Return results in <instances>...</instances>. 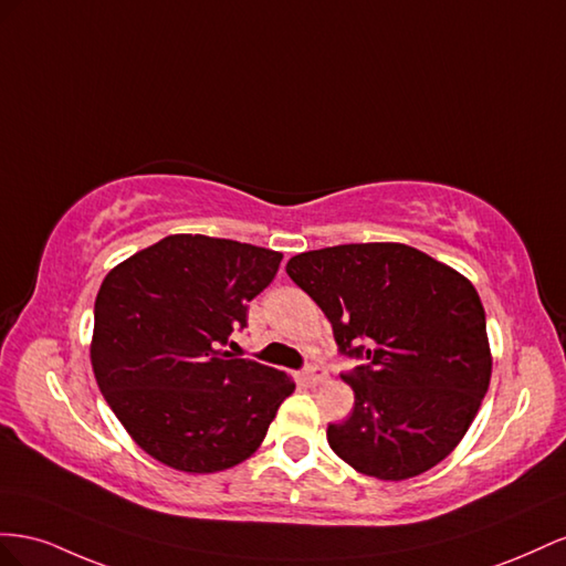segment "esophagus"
<instances>
[{
  "label": "esophagus",
  "instance_id": "34e87169",
  "mask_svg": "<svg viewBox=\"0 0 566 566\" xmlns=\"http://www.w3.org/2000/svg\"><path fill=\"white\" fill-rule=\"evenodd\" d=\"M303 379L308 381L311 386H317V384H322V381L327 379V369L319 367V365H311V367L303 373Z\"/></svg>",
  "mask_w": 566,
  "mask_h": 566
}]
</instances>
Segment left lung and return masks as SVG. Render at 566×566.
Masks as SVG:
<instances>
[{
    "label": "left lung",
    "instance_id": "obj_1",
    "mask_svg": "<svg viewBox=\"0 0 566 566\" xmlns=\"http://www.w3.org/2000/svg\"><path fill=\"white\" fill-rule=\"evenodd\" d=\"M286 274L327 315L342 353L367 360L344 377L355 402L327 427L334 453L381 481L419 476L453 453L493 369L474 284L396 241L305 251Z\"/></svg>",
    "mask_w": 566,
    "mask_h": 566
}]
</instances>
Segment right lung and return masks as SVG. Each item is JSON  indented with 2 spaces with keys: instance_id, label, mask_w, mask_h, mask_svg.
Here are the masks:
<instances>
[{
  "instance_id": "add662e5",
  "label": "right lung",
  "mask_w": 566,
  "mask_h": 566,
  "mask_svg": "<svg viewBox=\"0 0 566 566\" xmlns=\"http://www.w3.org/2000/svg\"><path fill=\"white\" fill-rule=\"evenodd\" d=\"M280 251L170 234L113 268L94 303L90 360L113 415L154 460L216 474L249 460L294 379L222 346L272 282Z\"/></svg>"
}]
</instances>
